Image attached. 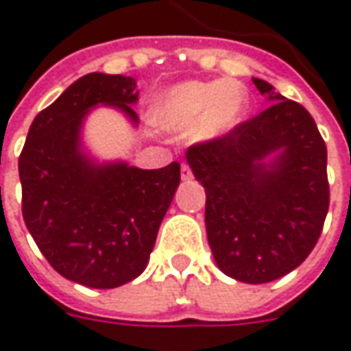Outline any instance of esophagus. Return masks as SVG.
I'll list each match as a JSON object with an SVG mask.
<instances>
[{"instance_id": "esophagus-1", "label": "esophagus", "mask_w": 351, "mask_h": 351, "mask_svg": "<svg viewBox=\"0 0 351 351\" xmlns=\"http://www.w3.org/2000/svg\"><path fill=\"white\" fill-rule=\"evenodd\" d=\"M193 178V171H191V168L187 166V164H182V180H191Z\"/></svg>"}]
</instances>
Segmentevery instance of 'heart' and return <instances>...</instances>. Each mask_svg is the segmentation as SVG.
<instances>
[{
	"label": "heart",
	"mask_w": 351,
	"mask_h": 351,
	"mask_svg": "<svg viewBox=\"0 0 351 351\" xmlns=\"http://www.w3.org/2000/svg\"><path fill=\"white\" fill-rule=\"evenodd\" d=\"M246 103V89L232 80L183 82L156 101L152 121L171 132L193 127L197 141H217L242 121Z\"/></svg>",
	"instance_id": "1"
}]
</instances>
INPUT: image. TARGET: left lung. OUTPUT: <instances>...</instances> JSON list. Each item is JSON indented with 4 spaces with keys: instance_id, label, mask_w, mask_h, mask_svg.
<instances>
[{
    "instance_id": "obj_1",
    "label": "left lung",
    "mask_w": 351,
    "mask_h": 351,
    "mask_svg": "<svg viewBox=\"0 0 351 351\" xmlns=\"http://www.w3.org/2000/svg\"><path fill=\"white\" fill-rule=\"evenodd\" d=\"M262 113L217 141L187 148L205 187L207 238L219 269L242 283H269L313 252L330 205L326 144L301 103L254 77Z\"/></svg>"
}]
</instances>
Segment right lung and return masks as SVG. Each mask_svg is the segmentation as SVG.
Masks as SVG:
<instances>
[{
  "instance_id": "1",
  "label": "right lung",
  "mask_w": 351,
  "mask_h": 351,
  "mask_svg": "<svg viewBox=\"0 0 351 351\" xmlns=\"http://www.w3.org/2000/svg\"><path fill=\"white\" fill-rule=\"evenodd\" d=\"M127 75L93 72L34 117L19 156L23 219L48 263L66 279L113 289L144 271L180 185V164L141 169L95 164L82 150L89 109L113 105L136 125Z\"/></svg>"
}]
</instances>
